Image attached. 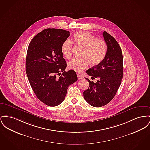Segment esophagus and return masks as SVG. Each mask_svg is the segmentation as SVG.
<instances>
[{"instance_id": "1", "label": "esophagus", "mask_w": 150, "mask_h": 150, "mask_svg": "<svg viewBox=\"0 0 150 150\" xmlns=\"http://www.w3.org/2000/svg\"><path fill=\"white\" fill-rule=\"evenodd\" d=\"M77 76H78V79H83V76H82L81 75L79 74H77Z\"/></svg>"}]
</instances>
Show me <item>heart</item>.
Listing matches in <instances>:
<instances>
[{"label": "heart", "instance_id": "b5f03b06", "mask_svg": "<svg viewBox=\"0 0 150 150\" xmlns=\"http://www.w3.org/2000/svg\"><path fill=\"white\" fill-rule=\"evenodd\" d=\"M74 41L77 45L83 46L80 57H74L69 61V68L76 72L85 69L88 64L96 66L101 62L106 52L105 42L96 37L86 31H79L74 33ZM73 43L70 40H65L62 44L61 52L67 58L72 55Z\"/></svg>", "mask_w": 150, "mask_h": 150}]
</instances>
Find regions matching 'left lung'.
Masks as SVG:
<instances>
[{"mask_svg": "<svg viewBox=\"0 0 150 150\" xmlns=\"http://www.w3.org/2000/svg\"><path fill=\"white\" fill-rule=\"evenodd\" d=\"M103 35L108 47L104 59L86 71L92 79L97 78L98 80L95 83L85 78L89 87L83 92L86 101L94 107L105 105L113 98L123 77L121 49L113 37L105 31Z\"/></svg>", "mask_w": 150, "mask_h": 150, "instance_id": "left-lung-1", "label": "left lung"}]
</instances>
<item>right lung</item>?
Here are the masks:
<instances>
[{"label":"right lung","mask_w":150,"mask_h":150,"mask_svg":"<svg viewBox=\"0 0 150 150\" xmlns=\"http://www.w3.org/2000/svg\"><path fill=\"white\" fill-rule=\"evenodd\" d=\"M70 35L63 29H45L33 37L28 48V78L36 96L47 105L61 104L69 86L78 80L74 71H64L67 63L61 47Z\"/></svg>","instance_id":"right-lung-1"}]
</instances>
